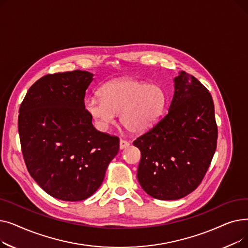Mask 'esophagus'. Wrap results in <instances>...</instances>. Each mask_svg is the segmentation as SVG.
Returning <instances> with one entry per match:
<instances>
[{
    "instance_id": "34e87169",
    "label": "esophagus",
    "mask_w": 248,
    "mask_h": 248,
    "mask_svg": "<svg viewBox=\"0 0 248 248\" xmlns=\"http://www.w3.org/2000/svg\"><path fill=\"white\" fill-rule=\"evenodd\" d=\"M129 147V142L127 140H120V149L121 150H124V149H126Z\"/></svg>"
}]
</instances>
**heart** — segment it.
Segmentation results:
<instances>
[{
    "instance_id": "1",
    "label": "heart",
    "mask_w": 248,
    "mask_h": 248,
    "mask_svg": "<svg viewBox=\"0 0 248 248\" xmlns=\"http://www.w3.org/2000/svg\"><path fill=\"white\" fill-rule=\"evenodd\" d=\"M100 96L85 99V108L99 127L107 128L121 113L122 124L128 132L144 133L162 115L165 94L157 85L133 78H117L103 84Z\"/></svg>"
}]
</instances>
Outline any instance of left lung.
<instances>
[{
	"mask_svg": "<svg viewBox=\"0 0 248 248\" xmlns=\"http://www.w3.org/2000/svg\"><path fill=\"white\" fill-rule=\"evenodd\" d=\"M169 111L134 146L140 151L138 180L159 200L181 199L196 189L209 168L217 145L214 103L193 75L179 72Z\"/></svg>",
	"mask_w": 248,
	"mask_h": 248,
	"instance_id": "left-lung-1",
	"label": "left lung"
}]
</instances>
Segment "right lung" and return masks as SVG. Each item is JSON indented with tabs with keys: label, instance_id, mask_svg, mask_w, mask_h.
I'll use <instances>...</instances> for the list:
<instances>
[{
	"label": "right lung",
	"instance_id": "right-lung-1",
	"mask_svg": "<svg viewBox=\"0 0 248 248\" xmlns=\"http://www.w3.org/2000/svg\"><path fill=\"white\" fill-rule=\"evenodd\" d=\"M93 74L74 70L47 74L28 90L18 129L25 164L50 196L81 201L101 185L120 139L98 132L85 109Z\"/></svg>",
	"mask_w": 248,
	"mask_h": 248
}]
</instances>
